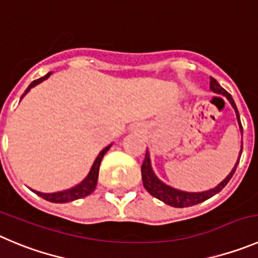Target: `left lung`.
I'll return each mask as SVG.
<instances>
[{"label":"left lung","mask_w":258,"mask_h":258,"mask_svg":"<svg viewBox=\"0 0 258 258\" xmlns=\"http://www.w3.org/2000/svg\"><path fill=\"white\" fill-rule=\"evenodd\" d=\"M210 90H213L214 93L216 94H221L229 100V103L232 104V107L234 108L235 110V115H237V121L238 124H239V131L240 135L243 136V128L242 124H240V118H239V113H238L237 105H235L234 100H233L232 95L228 93L225 89L221 88L219 85L218 81L215 80L214 78H210ZM242 149H243V141H240V151L239 155H238V160L235 163V165L233 167L232 172L227 175L225 179H223L220 183L218 184L214 188L209 189V191H204V192H187V191H180V189L174 188V187L169 186V184L164 183L162 179H159L158 175L154 173L153 167H151V160H150V153L146 150L145 154V159H144L143 167H141V175H143V183L144 187H145L146 191L151 195V196L156 197L158 200L163 201L167 205L173 206V208H189V206L197 205V204H201V202L206 201L210 197H213L214 195L219 194L224 187L227 186L228 182L230 180V178L233 177L234 174L235 169H237V165L239 163L240 155H242Z\"/></svg>","instance_id":"left-lung-1"}]
</instances>
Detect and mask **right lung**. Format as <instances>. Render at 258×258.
<instances>
[{"instance_id":"right-lung-1","label":"right lung","mask_w":258,"mask_h":258,"mask_svg":"<svg viewBox=\"0 0 258 258\" xmlns=\"http://www.w3.org/2000/svg\"><path fill=\"white\" fill-rule=\"evenodd\" d=\"M50 74H52V72H48L45 76H43V78L33 81V83L28 86V89L25 90V93L21 95L20 100L23 99L24 96L29 93V90H30L31 88H34V86H37L38 84H40V83H43L44 80H47V79L50 76ZM110 146H112V144H110V145H108L107 148H104L102 151H100L99 155L96 156V159L94 160L93 165H91L90 172H89L88 175H86V177L81 180L80 183L76 184V186L71 187V188H69V189H64V191L52 192V194H43V192L35 191V189H31V191L34 192V194H37L38 196L42 197V199L47 200V201H49V202H54V204H64V202L75 201V200L86 197L88 195H90L94 189H95L96 183H98V175H99L100 163H102L103 156H104L105 153H107V151L110 149Z\"/></svg>"}]
</instances>
